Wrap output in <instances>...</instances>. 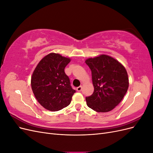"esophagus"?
I'll list each match as a JSON object with an SVG mask.
<instances>
[{
  "instance_id": "1",
  "label": "esophagus",
  "mask_w": 153,
  "mask_h": 153,
  "mask_svg": "<svg viewBox=\"0 0 153 153\" xmlns=\"http://www.w3.org/2000/svg\"><path fill=\"white\" fill-rule=\"evenodd\" d=\"M82 86H79V87H78L76 88V91L78 92H80L82 91Z\"/></svg>"
}]
</instances>
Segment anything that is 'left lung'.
I'll use <instances>...</instances> for the list:
<instances>
[{
    "mask_svg": "<svg viewBox=\"0 0 153 153\" xmlns=\"http://www.w3.org/2000/svg\"><path fill=\"white\" fill-rule=\"evenodd\" d=\"M92 73L94 88L85 100L89 108L98 112L113 110L122 101L129 86L128 75L123 64L108 55L85 60Z\"/></svg>",
    "mask_w": 153,
    "mask_h": 153,
    "instance_id": "1",
    "label": "left lung"
}]
</instances>
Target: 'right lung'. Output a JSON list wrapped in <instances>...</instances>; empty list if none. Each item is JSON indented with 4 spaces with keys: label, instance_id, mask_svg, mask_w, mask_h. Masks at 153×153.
Instances as JSON below:
<instances>
[{
    "label": "right lung",
    "instance_id": "add662e5",
    "mask_svg": "<svg viewBox=\"0 0 153 153\" xmlns=\"http://www.w3.org/2000/svg\"><path fill=\"white\" fill-rule=\"evenodd\" d=\"M70 58L50 53L38 64L31 76V87L37 101L43 107L55 112L66 107L76 92L70 85L64 68Z\"/></svg>",
    "mask_w": 153,
    "mask_h": 153
}]
</instances>
